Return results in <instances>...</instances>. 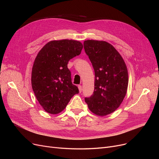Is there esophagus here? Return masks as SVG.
Wrapping results in <instances>:
<instances>
[{
    "label": "esophagus",
    "mask_w": 159,
    "mask_h": 159,
    "mask_svg": "<svg viewBox=\"0 0 159 159\" xmlns=\"http://www.w3.org/2000/svg\"><path fill=\"white\" fill-rule=\"evenodd\" d=\"M78 89H79V91H80V93L81 92V91H82V87H81V85H78Z\"/></svg>",
    "instance_id": "esophagus-1"
}]
</instances>
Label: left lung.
I'll list each match as a JSON object with an SVG mask.
<instances>
[{"label":"left lung","mask_w":159,"mask_h":159,"mask_svg":"<svg viewBox=\"0 0 159 159\" xmlns=\"http://www.w3.org/2000/svg\"><path fill=\"white\" fill-rule=\"evenodd\" d=\"M85 54L95 71L94 91L85 98L91 111L103 116L117 109L126 95L128 72L125 63L115 48L105 41L85 40Z\"/></svg>","instance_id":"left-lung-1"}]
</instances>
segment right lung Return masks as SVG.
Masks as SVG:
<instances>
[{
	"label": "right lung",
	"mask_w": 159,
	"mask_h": 159,
	"mask_svg": "<svg viewBox=\"0 0 159 159\" xmlns=\"http://www.w3.org/2000/svg\"><path fill=\"white\" fill-rule=\"evenodd\" d=\"M79 41H51L42 48L34 62L32 87L36 98L46 112L57 114L63 111L71 98L79 93L71 82L68 68L70 60L81 54Z\"/></svg>",
	"instance_id": "1"
}]
</instances>
